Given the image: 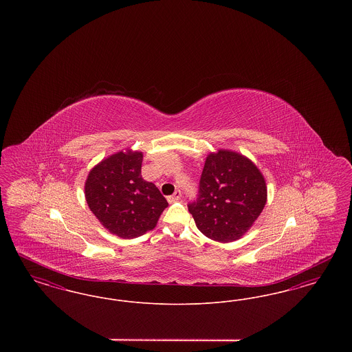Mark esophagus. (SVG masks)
<instances>
[{
  "label": "esophagus",
  "mask_w": 352,
  "mask_h": 352,
  "mask_svg": "<svg viewBox=\"0 0 352 352\" xmlns=\"http://www.w3.org/2000/svg\"><path fill=\"white\" fill-rule=\"evenodd\" d=\"M181 197H182V192H181V190H177L173 195H170L168 197V203H174V201H178L181 199Z\"/></svg>",
  "instance_id": "esophagus-1"
}]
</instances>
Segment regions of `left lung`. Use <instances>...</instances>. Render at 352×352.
<instances>
[{
  "mask_svg": "<svg viewBox=\"0 0 352 352\" xmlns=\"http://www.w3.org/2000/svg\"><path fill=\"white\" fill-rule=\"evenodd\" d=\"M265 203L267 186L260 170L239 153L219 151L206 158L198 197L187 208L201 234L230 243L251 228Z\"/></svg>",
  "mask_w": 352,
  "mask_h": 352,
  "instance_id": "1",
  "label": "left lung"
}]
</instances>
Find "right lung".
<instances>
[{
    "instance_id": "add662e5",
    "label": "right lung",
    "mask_w": 352,
    "mask_h": 352,
    "mask_svg": "<svg viewBox=\"0 0 352 352\" xmlns=\"http://www.w3.org/2000/svg\"><path fill=\"white\" fill-rule=\"evenodd\" d=\"M141 165L142 153L118 151L92 168L85 182L89 210L122 239L153 230L168 206L155 184L142 178Z\"/></svg>"
}]
</instances>
